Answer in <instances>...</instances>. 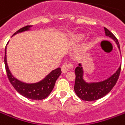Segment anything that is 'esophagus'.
Wrapping results in <instances>:
<instances>
[{
    "instance_id": "esophagus-1",
    "label": "esophagus",
    "mask_w": 125,
    "mask_h": 125,
    "mask_svg": "<svg viewBox=\"0 0 125 125\" xmlns=\"http://www.w3.org/2000/svg\"><path fill=\"white\" fill-rule=\"evenodd\" d=\"M73 68V65L72 64V63H68L66 62L63 64L62 66V71L63 73H66L70 69Z\"/></svg>"
}]
</instances>
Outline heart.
I'll list each match as a JSON object with an SVG mask.
<instances>
[{"mask_svg": "<svg viewBox=\"0 0 125 125\" xmlns=\"http://www.w3.org/2000/svg\"><path fill=\"white\" fill-rule=\"evenodd\" d=\"M83 35H82V34H78V35H76L74 36V39L75 40H81L83 38Z\"/></svg>", "mask_w": 125, "mask_h": 125, "instance_id": "b5f03b06", "label": "heart"}]
</instances>
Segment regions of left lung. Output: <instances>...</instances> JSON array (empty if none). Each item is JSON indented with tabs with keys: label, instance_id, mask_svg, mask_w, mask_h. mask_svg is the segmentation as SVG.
I'll use <instances>...</instances> for the list:
<instances>
[{
	"label": "left lung",
	"instance_id": "left-lung-1",
	"mask_svg": "<svg viewBox=\"0 0 125 125\" xmlns=\"http://www.w3.org/2000/svg\"><path fill=\"white\" fill-rule=\"evenodd\" d=\"M104 29H105V35L116 42V44L120 50L119 42L116 38V36L107 28L104 27ZM120 70H121V66H120L119 68L112 76H111L107 79L103 81L98 82V83H87L83 79V70L81 64L79 63L74 70L76 78H75L74 90L76 94L81 99L86 101H96L105 96V95L107 94L112 90L114 86L116 85L120 73Z\"/></svg>",
	"mask_w": 125,
	"mask_h": 125
}]
</instances>
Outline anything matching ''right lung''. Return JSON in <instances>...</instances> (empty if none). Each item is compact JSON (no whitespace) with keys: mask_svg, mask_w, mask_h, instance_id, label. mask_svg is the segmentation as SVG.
<instances>
[{"mask_svg":"<svg viewBox=\"0 0 125 125\" xmlns=\"http://www.w3.org/2000/svg\"><path fill=\"white\" fill-rule=\"evenodd\" d=\"M31 27L30 25H27L17 31L13 35L21 33L29 29ZM5 70L7 74V77L9 79V82L15 88L16 91L23 96L32 100H42L46 98L54 88L55 84L58 77L60 76L62 73V70L60 68L52 70L51 73L48 74L43 80L36 83H25L20 81L18 80L13 76L9 71V68L7 63V59H6V47L5 51Z\"/></svg>","mask_w":125,"mask_h":125,"instance_id":"add662e5","label":"right lung"}]
</instances>
